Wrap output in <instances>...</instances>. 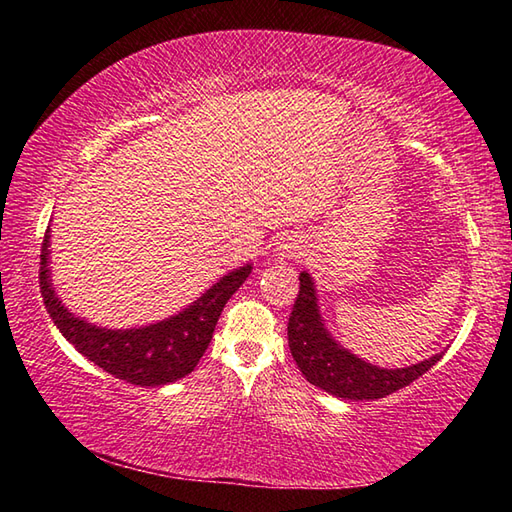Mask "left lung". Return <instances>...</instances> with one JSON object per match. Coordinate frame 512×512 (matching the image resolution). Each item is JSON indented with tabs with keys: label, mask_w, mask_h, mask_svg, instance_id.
Returning a JSON list of instances; mask_svg holds the SVG:
<instances>
[{
	"label": "left lung",
	"mask_w": 512,
	"mask_h": 512,
	"mask_svg": "<svg viewBox=\"0 0 512 512\" xmlns=\"http://www.w3.org/2000/svg\"><path fill=\"white\" fill-rule=\"evenodd\" d=\"M287 334L293 359L309 384L345 400H379L391 395L413 384L443 359V354H433L427 361L397 370L377 368L357 359L329 339L327 329L320 323L314 282L309 273H300V291L293 302Z\"/></svg>",
	"instance_id": "1"
}]
</instances>
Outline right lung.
<instances>
[{"label": "right lung", "mask_w": 512, "mask_h": 512, "mask_svg": "<svg viewBox=\"0 0 512 512\" xmlns=\"http://www.w3.org/2000/svg\"><path fill=\"white\" fill-rule=\"evenodd\" d=\"M49 230L40 253V291L60 334L94 366L133 386H162L189 375L212 341L225 302L246 282L253 266H241L203 293L183 314L140 329H103L74 318L49 282Z\"/></svg>", "instance_id": "right-lung-1"}]
</instances>
